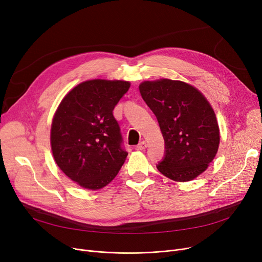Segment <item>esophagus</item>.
I'll return each mask as SVG.
<instances>
[{
	"label": "esophagus",
	"mask_w": 262,
	"mask_h": 262,
	"mask_svg": "<svg viewBox=\"0 0 262 262\" xmlns=\"http://www.w3.org/2000/svg\"><path fill=\"white\" fill-rule=\"evenodd\" d=\"M146 147H147V144H146V142H145V141H141L138 145L136 146V148H137V149H139V150H144Z\"/></svg>",
	"instance_id": "34e87169"
}]
</instances>
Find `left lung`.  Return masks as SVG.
I'll return each mask as SVG.
<instances>
[{
  "mask_svg": "<svg viewBox=\"0 0 262 262\" xmlns=\"http://www.w3.org/2000/svg\"><path fill=\"white\" fill-rule=\"evenodd\" d=\"M139 90L164 139L158 171L176 182L192 181L217 152L220 133L213 109L198 89L181 80L144 81Z\"/></svg>",
  "mask_w": 262,
  "mask_h": 262,
  "instance_id": "obj_1",
  "label": "left lung"
}]
</instances>
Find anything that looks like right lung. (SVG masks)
Instances as JSON below:
<instances>
[{"label":"right lung","mask_w":262,"mask_h":262,"mask_svg":"<svg viewBox=\"0 0 262 262\" xmlns=\"http://www.w3.org/2000/svg\"><path fill=\"white\" fill-rule=\"evenodd\" d=\"M129 86L124 80H87L69 92L56 110L51 128L54 159L82 188L108 185L128 155L113 112Z\"/></svg>","instance_id":"right-lung-1"}]
</instances>
